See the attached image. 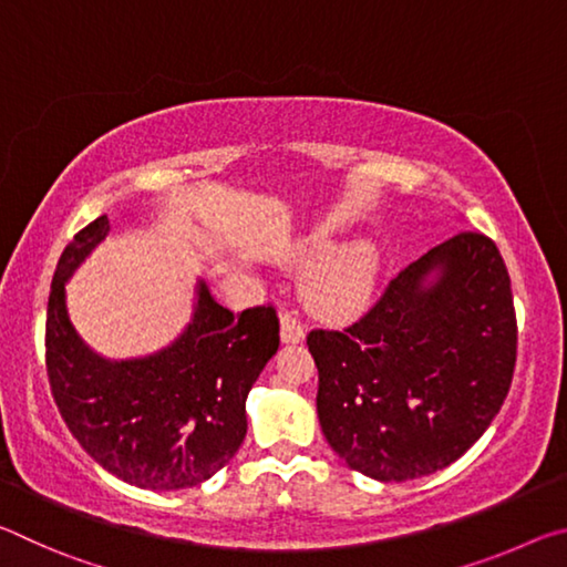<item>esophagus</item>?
<instances>
[{
    "mask_svg": "<svg viewBox=\"0 0 567 567\" xmlns=\"http://www.w3.org/2000/svg\"><path fill=\"white\" fill-rule=\"evenodd\" d=\"M280 338L282 342H302L305 340V324L297 320L295 312H280Z\"/></svg>",
    "mask_w": 567,
    "mask_h": 567,
    "instance_id": "34e87169",
    "label": "esophagus"
}]
</instances>
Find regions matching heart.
<instances>
[{"label": "heart", "mask_w": 567, "mask_h": 567, "mask_svg": "<svg viewBox=\"0 0 567 567\" xmlns=\"http://www.w3.org/2000/svg\"><path fill=\"white\" fill-rule=\"evenodd\" d=\"M330 243L318 237L307 252L324 255ZM378 275V255L368 245H352L334 252L307 282V300L324 315H342L368 300Z\"/></svg>", "instance_id": "obj_1"}]
</instances>
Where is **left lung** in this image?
<instances>
[{
    "label": "left lung",
    "mask_w": 567,
    "mask_h": 567,
    "mask_svg": "<svg viewBox=\"0 0 567 567\" xmlns=\"http://www.w3.org/2000/svg\"><path fill=\"white\" fill-rule=\"evenodd\" d=\"M307 348L322 433L344 463L382 483L437 473L485 433L513 382L517 320L501 249L463 229L348 328L312 330Z\"/></svg>",
    "instance_id": "left-lung-1"
}]
</instances>
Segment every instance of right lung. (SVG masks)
Wrapping results in <instances>:
<instances>
[{"label": "right lung", "instance_id": "right-lung-1", "mask_svg": "<svg viewBox=\"0 0 567 567\" xmlns=\"http://www.w3.org/2000/svg\"><path fill=\"white\" fill-rule=\"evenodd\" d=\"M110 233L97 217L56 262L47 305V375L60 415L94 463L145 491H182L223 470L247 435L245 400L280 348L275 305L233 315L199 282L195 318L167 350L110 362L74 332L64 282Z\"/></svg>", "mask_w": 567, "mask_h": 567}]
</instances>
